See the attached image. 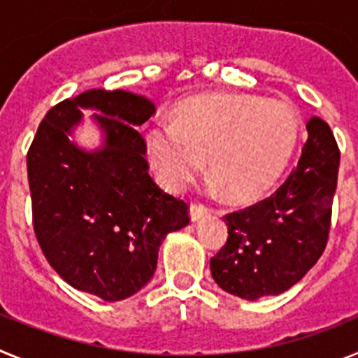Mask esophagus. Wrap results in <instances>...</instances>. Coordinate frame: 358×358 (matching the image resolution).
Masks as SVG:
<instances>
[{
  "instance_id": "obj_1",
  "label": "esophagus",
  "mask_w": 358,
  "mask_h": 358,
  "mask_svg": "<svg viewBox=\"0 0 358 358\" xmlns=\"http://www.w3.org/2000/svg\"><path fill=\"white\" fill-rule=\"evenodd\" d=\"M208 213V208L204 204H199V202H194L192 206H189V218H192V222H197L201 220L204 215Z\"/></svg>"
}]
</instances>
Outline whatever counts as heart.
Here are the masks:
<instances>
[{"instance_id": "1", "label": "heart", "mask_w": 358, "mask_h": 358, "mask_svg": "<svg viewBox=\"0 0 358 358\" xmlns=\"http://www.w3.org/2000/svg\"><path fill=\"white\" fill-rule=\"evenodd\" d=\"M299 136L290 103L251 94H199L177 103L172 125L154 123L145 148L157 181L181 192L208 172L236 202L260 197L289 163Z\"/></svg>"}]
</instances>
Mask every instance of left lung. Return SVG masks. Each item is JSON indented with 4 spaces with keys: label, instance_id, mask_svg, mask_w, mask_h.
I'll list each match as a JSON object with an SVG mask.
<instances>
[{
    "label": "left lung",
    "instance_id": "obj_1",
    "mask_svg": "<svg viewBox=\"0 0 358 358\" xmlns=\"http://www.w3.org/2000/svg\"><path fill=\"white\" fill-rule=\"evenodd\" d=\"M308 140L287 181L271 197L226 215L227 242L211 258L226 292L255 301L303 280L327 248L341 152L330 125L310 118Z\"/></svg>",
    "mask_w": 358,
    "mask_h": 358
}]
</instances>
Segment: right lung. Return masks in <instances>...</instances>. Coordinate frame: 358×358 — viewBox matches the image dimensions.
<instances>
[{
	"label": "right lung",
	"instance_id": "obj_1",
	"mask_svg": "<svg viewBox=\"0 0 358 358\" xmlns=\"http://www.w3.org/2000/svg\"><path fill=\"white\" fill-rule=\"evenodd\" d=\"M104 134L85 151L71 140L81 109ZM156 106L129 91L90 90L46 113L27 156L31 215L48 264L73 289L103 301L134 296L154 276L164 236L188 226V204L152 181L136 129Z\"/></svg>",
	"mask_w": 358,
	"mask_h": 358
}]
</instances>
